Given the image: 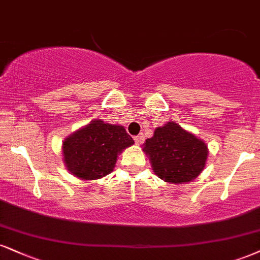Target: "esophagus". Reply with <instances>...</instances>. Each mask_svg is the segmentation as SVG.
<instances>
[{"label": "esophagus", "mask_w": 260, "mask_h": 260, "mask_svg": "<svg viewBox=\"0 0 260 260\" xmlns=\"http://www.w3.org/2000/svg\"><path fill=\"white\" fill-rule=\"evenodd\" d=\"M134 140H135V142L137 143V145H142L143 140H145V136H143V134H140V135L134 137Z\"/></svg>", "instance_id": "obj_1"}]
</instances>
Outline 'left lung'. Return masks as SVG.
Here are the masks:
<instances>
[{"instance_id": "8db88e82", "label": "left lung", "mask_w": 260, "mask_h": 260, "mask_svg": "<svg viewBox=\"0 0 260 260\" xmlns=\"http://www.w3.org/2000/svg\"><path fill=\"white\" fill-rule=\"evenodd\" d=\"M143 150L159 178L178 184L198 177L208 154L203 141L172 121L156 127L154 136L146 140Z\"/></svg>"}]
</instances>
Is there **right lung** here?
I'll return each mask as SVG.
<instances>
[{"mask_svg":"<svg viewBox=\"0 0 260 260\" xmlns=\"http://www.w3.org/2000/svg\"><path fill=\"white\" fill-rule=\"evenodd\" d=\"M133 143L123 126L94 120L63 141V160L76 177L101 178L114 169L121 150Z\"/></svg>","mask_w":260,"mask_h":260,"instance_id":"obj_1","label":"right lung"}]
</instances>
